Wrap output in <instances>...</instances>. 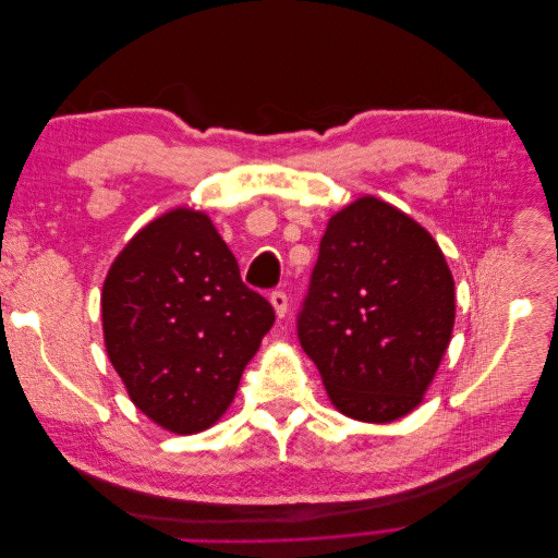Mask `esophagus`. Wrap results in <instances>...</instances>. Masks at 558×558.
<instances>
[{
  "mask_svg": "<svg viewBox=\"0 0 558 558\" xmlns=\"http://www.w3.org/2000/svg\"><path fill=\"white\" fill-rule=\"evenodd\" d=\"M269 302H272V307L279 318H283L286 312H289V298H286L283 291H275L272 295H269Z\"/></svg>",
  "mask_w": 558,
  "mask_h": 558,
  "instance_id": "34e87169",
  "label": "esophagus"
}]
</instances>
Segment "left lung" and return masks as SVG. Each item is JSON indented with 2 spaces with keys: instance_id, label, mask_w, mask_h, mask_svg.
I'll use <instances>...</instances> for the list:
<instances>
[{
  "instance_id": "left-lung-1",
  "label": "left lung",
  "mask_w": 558,
  "mask_h": 558,
  "mask_svg": "<svg viewBox=\"0 0 558 558\" xmlns=\"http://www.w3.org/2000/svg\"><path fill=\"white\" fill-rule=\"evenodd\" d=\"M453 318L451 269L424 226L375 195L330 216L298 337L337 412L391 424L418 408Z\"/></svg>"
}]
</instances>
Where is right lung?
Wrapping results in <instances>:
<instances>
[{
	"label": "right lung",
	"mask_w": 558,
	"mask_h": 558,
	"mask_svg": "<svg viewBox=\"0 0 558 558\" xmlns=\"http://www.w3.org/2000/svg\"><path fill=\"white\" fill-rule=\"evenodd\" d=\"M275 310L193 207L154 218L118 253L102 286L107 356L134 408L177 435L211 428L238 393Z\"/></svg>",
	"instance_id": "add662e5"
}]
</instances>
